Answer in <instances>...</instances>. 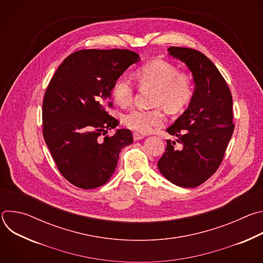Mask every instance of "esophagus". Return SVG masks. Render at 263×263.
Listing matches in <instances>:
<instances>
[{
  "label": "esophagus",
  "instance_id": "1",
  "mask_svg": "<svg viewBox=\"0 0 263 263\" xmlns=\"http://www.w3.org/2000/svg\"><path fill=\"white\" fill-rule=\"evenodd\" d=\"M141 138H143V135H142V134L133 132V139H134V140H139V139H141Z\"/></svg>",
  "mask_w": 263,
  "mask_h": 263
}]
</instances>
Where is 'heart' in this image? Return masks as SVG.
<instances>
[{
    "label": "heart",
    "instance_id": "1",
    "mask_svg": "<svg viewBox=\"0 0 263 263\" xmlns=\"http://www.w3.org/2000/svg\"><path fill=\"white\" fill-rule=\"evenodd\" d=\"M136 80L141 89H154L151 110L131 109L124 116L126 127L136 132L147 133L164 122V114L159 107L170 112H179L189 105L194 96L193 78L190 73L165 61H152L136 70ZM135 96L134 84L121 76L112 86V97L121 106H128Z\"/></svg>",
    "mask_w": 263,
    "mask_h": 263
}]
</instances>
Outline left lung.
<instances>
[{
    "label": "left lung",
    "instance_id": "8db88e82",
    "mask_svg": "<svg viewBox=\"0 0 263 263\" xmlns=\"http://www.w3.org/2000/svg\"><path fill=\"white\" fill-rule=\"evenodd\" d=\"M193 72L196 89L184 114L166 131L181 148L167 140L158 161L160 173L181 187H197L219 167L234 131L232 95L213 62L203 53L181 47L167 49Z\"/></svg>",
    "mask_w": 263,
    "mask_h": 263
}]
</instances>
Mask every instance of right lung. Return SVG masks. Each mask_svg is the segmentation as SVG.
<instances>
[{"instance_id": "1", "label": "right lung", "mask_w": 263, "mask_h": 263, "mask_svg": "<svg viewBox=\"0 0 263 263\" xmlns=\"http://www.w3.org/2000/svg\"><path fill=\"white\" fill-rule=\"evenodd\" d=\"M139 55L130 50H80L52 77L43 102V134L60 174L91 190L115 173L122 148L133 142L129 129L107 132L120 122L108 114L111 90Z\"/></svg>"}]
</instances>
